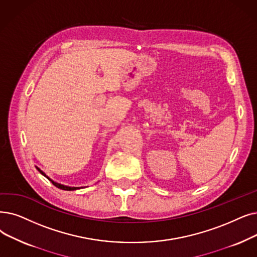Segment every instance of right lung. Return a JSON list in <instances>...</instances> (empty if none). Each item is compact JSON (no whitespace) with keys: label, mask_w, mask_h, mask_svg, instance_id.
I'll use <instances>...</instances> for the list:
<instances>
[{"label":"right lung","mask_w":257,"mask_h":257,"mask_svg":"<svg viewBox=\"0 0 257 257\" xmlns=\"http://www.w3.org/2000/svg\"><path fill=\"white\" fill-rule=\"evenodd\" d=\"M36 168H37V170L42 174V175H44L45 177H47L48 180L55 186V187H58V188H60V189H62V190H66V191H74V190H77V189H81V188H83V187H70V186H66V185H63V184H60V183H57V182H54L53 180H51V178L49 177V176H47L46 174H45V172H43L39 167H37L36 166Z\"/></svg>","instance_id":"obj_1"}]
</instances>
